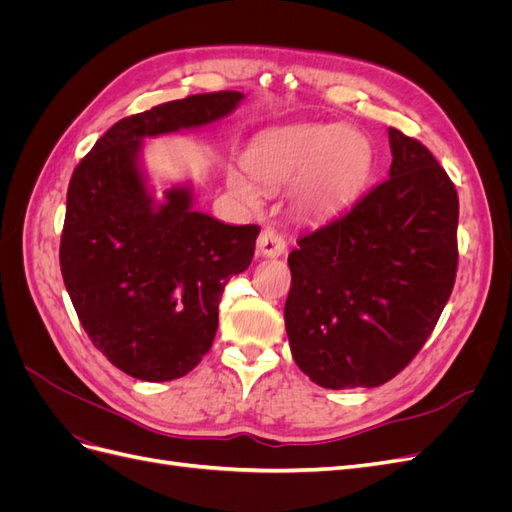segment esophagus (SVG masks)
Instances as JSON below:
<instances>
[{
  "label": "esophagus",
  "instance_id": "34e87169",
  "mask_svg": "<svg viewBox=\"0 0 512 512\" xmlns=\"http://www.w3.org/2000/svg\"><path fill=\"white\" fill-rule=\"evenodd\" d=\"M256 250L260 256H267V258H277L286 252V241L280 235V232L273 230V228H265L260 232L258 243H256Z\"/></svg>",
  "mask_w": 512,
  "mask_h": 512
}]
</instances>
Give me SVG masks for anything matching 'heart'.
I'll return each mask as SVG.
<instances>
[{
    "label": "heart",
    "mask_w": 512,
    "mask_h": 512,
    "mask_svg": "<svg viewBox=\"0 0 512 512\" xmlns=\"http://www.w3.org/2000/svg\"><path fill=\"white\" fill-rule=\"evenodd\" d=\"M374 164L369 138L337 123H299L260 134L245 153V170L230 168L228 190L243 205L260 203V188L282 190L292 183L294 209L327 218L354 203Z\"/></svg>",
    "instance_id": "obj_1"
}]
</instances>
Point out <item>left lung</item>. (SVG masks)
<instances>
[{
	"instance_id": "1",
	"label": "left lung",
	"mask_w": 512,
	"mask_h": 512,
	"mask_svg": "<svg viewBox=\"0 0 512 512\" xmlns=\"http://www.w3.org/2000/svg\"><path fill=\"white\" fill-rule=\"evenodd\" d=\"M389 143V179L288 256L292 359L324 389H374L395 378L455 286V185L416 138L389 128Z\"/></svg>"
}]
</instances>
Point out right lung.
<instances>
[{
  "label": "right lung",
  "instance_id": "right-lung-1",
  "mask_svg": "<svg viewBox=\"0 0 512 512\" xmlns=\"http://www.w3.org/2000/svg\"><path fill=\"white\" fill-rule=\"evenodd\" d=\"M241 100V91H215L121 119L72 173L61 275L91 342L132 378L166 382L200 363L224 286L250 267L260 232L194 211L190 185L153 196L143 141L209 126Z\"/></svg>",
  "mask_w": 512,
  "mask_h": 512
}]
</instances>
